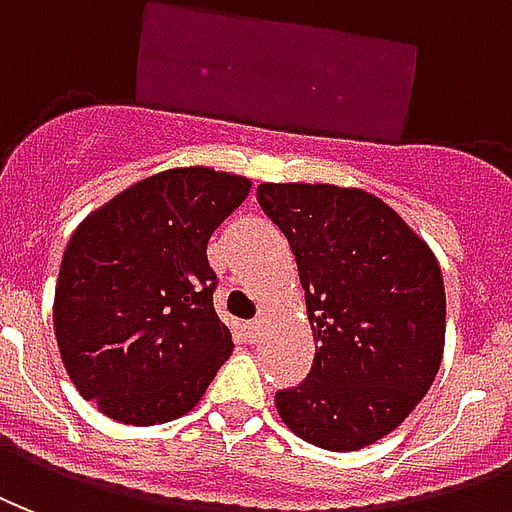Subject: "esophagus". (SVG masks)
<instances>
[{
  "mask_svg": "<svg viewBox=\"0 0 512 512\" xmlns=\"http://www.w3.org/2000/svg\"><path fill=\"white\" fill-rule=\"evenodd\" d=\"M264 319H253V322H248V338H251V341H259L261 338V333H264Z\"/></svg>",
  "mask_w": 512,
  "mask_h": 512,
  "instance_id": "esophagus-1",
  "label": "esophagus"
}]
</instances>
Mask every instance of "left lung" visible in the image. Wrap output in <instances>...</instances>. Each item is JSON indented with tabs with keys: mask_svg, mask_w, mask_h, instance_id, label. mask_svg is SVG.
<instances>
[{
	"mask_svg": "<svg viewBox=\"0 0 512 512\" xmlns=\"http://www.w3.org/2000/svg\"><path fill=\"white\" fill-rule=\"evenodd\" d=\"M264 215L297 261L316 357L275 393L289 431L324 450L379 442L412 414L445 354V281L434 251L360 188L261 182Z\"/></svg>",
	"mask_w": 512,
	"mask_h": 512,
	"instance_id": "8db88e82",
	"label": "left lung"
}]
</instances>
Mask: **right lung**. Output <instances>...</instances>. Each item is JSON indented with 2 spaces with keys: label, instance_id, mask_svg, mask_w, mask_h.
I'll list each match as a JSON object with an SVG mask.
<instances>
[{
  "label": "right lung",
  "instance_id": "right-lung-1",
  "mask_svg": "<svg viewBox=\"0 0 512 512\" xmlns=\"http://www.w3.org/2000/svg\"><path fill=\"white\" fill-rule=\"evenodd\" d=\"M248 193L240 174L169 169L78 223L59 267L54 333L70 382L106 417L177 420L229 360L207 242Z\"/></svg>",
  "mask_w": 512,
  "mask_h": 512
}]
</instances>
